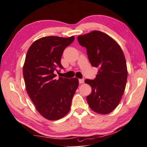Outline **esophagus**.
I'll return each mask as SVG.
<instances>
[{
  "instance_id": "obj_1",
  "label": "esophagus",
  "mask_w": 147,
  "mask_h": 147,
  "mask_svg": "<svg viewBox=\"0 0 147 147\" xmlns=\"http://www.w3.org/2000/svg\"><path fill=\"white\" fill-rule=\"evenodd\" d=\"M84 82V79L82 78V79H79V83L80 84H83Z\"/></svg>"
}]
</instances>
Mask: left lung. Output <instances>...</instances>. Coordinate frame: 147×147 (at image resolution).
Returning a JSON list of instances; mask_svg holds the SVG:
<instances>
[{
    "label": "left lung",
    "instance_id": "left-lung-1",
    "mask_svg": "<svg viewBox=\"0 0 147 147\" xmlns=\"http://www.w3.org/2000/svg\"><path fill=\"white\" fill-rule=\"evenodd\" d=\"M77 38L86 48L92 66L99 69L94 80H85L92 89L86 97L88 103L95 113L107 115L118 106L125 90L127 71L124 53L118 43L103 32L94 31Z\"/></svg>",
    "mask_w": 147,
    "mask_h": 147
}]
</instances>
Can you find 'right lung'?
Instances as JSON below:
<instances>
[{
	"instance_id": "right-lung-1",
	"label": "right lung",
	"mask_w": 147,
	"mask_h": 147,
	"mask_svg": "<svg viewBox=\"0 0 147 147\" xmlns=\"http://www.w3.org/2000/svg\"><path fill=\"white\" fill-rule=\"evenodd\" d=\"M74 36H46L34 41L27 51L23 68L28 95L40 115L56 120L70 111L73 97L78 87V79L59 77L55 71L63 69L61 58L65 48Z\"/></svg>"
}]
</instances>
